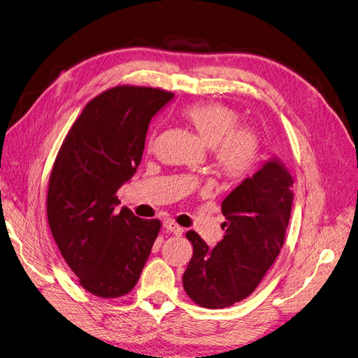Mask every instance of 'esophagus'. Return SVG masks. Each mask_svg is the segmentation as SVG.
I'll use <instances>...</instances> for the list:
<instances>
[{
    "label": "esophagus",
    "mask_w": 358,
    "mask_h": 358,
    "mask_svg": "<svg viewBox=\"0 0 358 358\" xmlns=\"http://www.w3.org/2000/svg\"><path fill=\"white\" fill-rule=\"evenodd\" d=\"M164 227L166 229V232H171V234H174L177 236L182 234V227H180L177 223H174L172 220H165Z\"/></svg>",
    "instance_id": "34e87169"
}]
</instances>
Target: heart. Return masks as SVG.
Instances as JSON below:
<instances>
[{"mask_svg": "<svg viewBox=\"0 0 358 358\" xmlns=\"http://www.w3.org/2000/svg\"><path fill=\"white\" fill-rule=\"evenodd\" d=\"M182 119L213 148L214 168L224 180L242 181L255 172L260 156V138L239 124V114L224 103H193L181 111Z\"/></svg>", "mask_w": 358, "mask_h": 358, "instance_id": "b5f03b06", "label": "heart"}]
</instances>
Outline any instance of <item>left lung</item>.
I'll return each instance as SVG.
<instances>
[{
  "instance_id": "1",
  "label": "left lung",
  "mask_w": 358,
  "mask_h": 358,
  "mask_svg": "<svg viewBox=\"0 0 358 358\" xmlns=\"http://www.w3.org/2000/svg\"><path fill=\"white\" fill-rule=\"evenodd\" d=\"M293 198L290 171L272 157L222 202L224 236L214 248L189 230L193 256L182 287L194 303L227 308L256 290L282 248Z\"/></svg>"
}]
</instances>
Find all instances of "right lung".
<instances>
[{
	"mask_svg": "<svg viewBox=\"0 0 358 358\" xmlns=\"http://www.w3.org/2000/svg\"><path fill=\"white\" fill-rule=\"evenodd\" d=\"M171 92L117 86L83 108L56 156L48 190L52 235L85 290L120 297L140 280L160 230L116 206L117 190L141 162L148 123Z\"/></svg>",
	"mask_w": 358,
	"mask_h": 358,
	"instance_id": "add662e5",
	"label": "right lung"
}]
</instances>
